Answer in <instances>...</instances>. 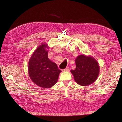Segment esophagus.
<instances>
[{
  "label": "esophagus",
  "mask_w": 122,
  "mask_h": 122,
  "mask_svg": "<svg viewBox=\"0 0 122 122\" xmlns=\"http://www.w3.org/2000/svg\"><path fill=\"white\" fill-rule=\"evenodd\" d=\"M70 71V69H69V67H67V68H66L65 69L63 70V71Z\"/></svg>",
  "instance_id": "obj_1"
}]
</instances>
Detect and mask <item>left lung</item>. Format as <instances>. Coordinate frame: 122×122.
<instances>
[{
	"label": "left lung",
	"instance_id": "8db88e82",
	"mask_svg": "<svg viewBox=\"0 0 122 122\" xmlns=\"http://www.w3.org/2000/svg\"><path fill=\"white\" fill-rule=\"evenodd\" d=\"M76 68L71 70L75 81L80 86H87L97 79L100 67L97 60L91 55L81 54L75 60Z\"/></svg>",
	"mask_w": 122,
	"mask_h": 122
}]
</instances>
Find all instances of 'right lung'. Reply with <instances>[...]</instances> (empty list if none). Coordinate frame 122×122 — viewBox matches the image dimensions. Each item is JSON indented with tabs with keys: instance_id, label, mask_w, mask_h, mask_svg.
<instances>
[{
	"instance_id": "add662e5",
	"label": "right lung",
	"mask_w": 122,
	"mask_h": 122,
	"mask_svg": "<svg viewBox=\"0 0 122 122\" xmlns=\"http://www.w3.org/2000/svg\"><path fill=\"white\" fill-rule=\"evenodd\" d=\"M49 49L47 44L40 45L31 55L28 68L31 80L38 86L45 88H51L57 83L61 72L57 65L49 59Z\"/></svg>"
}]
</instances>
